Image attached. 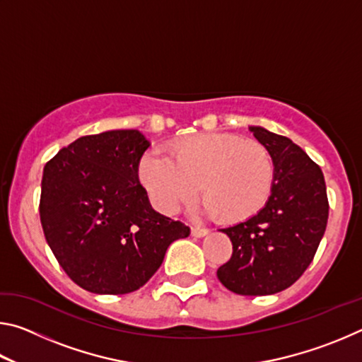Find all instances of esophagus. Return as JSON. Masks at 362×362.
Listing matches in <instances>:
<instances>
[{
    "instance_id": "1",
    "label": "esophagus",
    "mask_w": 362,
    "mask_h": 362,
    "mask_svg": "<svg viewBox=\"0 0 362 362\" xmlns=\"http://www.w3.org/2000/svg\"><path fill=\"white\" fill-rule=\"evenodd\" d=\"M207 233H209V230L207 228H198V226H192V236H194V238H203L207 235Z\"/></svg>"
}]
</instances>
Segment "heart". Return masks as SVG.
<instances>
[{
  "label": "heart",
  "mask_w": 362,
  "mask_h": 362,
  "mask_svg": "<svg viewBox=\"0 0 362 362\" xmlns=\"http://www.w3.org/2000/svg\"><path fill=\"white\" fill-rule=\"evenodd\" d=\"M169 158L146 153L139 179L159 212L175 214L193 203L201 185L207 211L238 223L259 214L274 187L272 153L254 140L209 132L175 140Z\"/></svg>",
  "instance_id": "b5f03b06"
}]
</instances>
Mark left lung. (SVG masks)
Returning <instances> with one entry per match:
<instances>
[{"mask_svg": "<svg viewBox=\"0 0 362 362\" xmlns=\"http://www.w3.org/2000/svg\"><path fill=\"white\" fill-rule=\"evenodd\" d=\"M274 161V187L265 207L222 228L233 255L217 269L226 289L240 296H272L291 287L313 260L324 236L329 203L322 170L291 139L249 126Z\"/></svg>", "mask_w": 362, "mask_h": 362, "instance_id": "1", "label": "left lung"}]
</instances>
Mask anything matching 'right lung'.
Here are the masks:
<instances>
[{
	"label": "right lung",
	"mask_w": 362,
	"mask_h": 362,
	"mask_svg": "<svg viewBox=\"0 0 362 362\" xmlns=\"http://www.w3.org/2000/svg\"><path fill=\"white\" fill-rule=\"evenodd\" d=\"M150 142L137 129L84 136L60 150L41 180L49 247L83 289L121 296L142 287L189 228L153 209L139 182Z\"/></svg>",
	"instance_id": "add662e5"
}]
</instances>
